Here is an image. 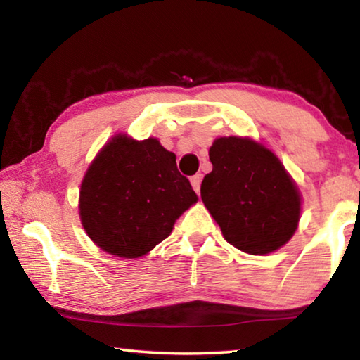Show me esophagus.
I'll return each mask as SVG.
<instances>
[{
  "mask_svg": "<svg viewBox=\"0 0 360 360\" xmlns=\"http://www.w3.org/2000/svg\"><path fill=\"white\" fill-rule=\"evenodd\" d=\"M191 184L193 187V191L200 195V186H202V174H195L191 178Z\"/></svg>",
  "mask_w": 360,
  "mask_h": 360,
  "instance_id": "obj_1",
  "label": "esophagus"
}]
</instances>
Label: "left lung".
Segmentation results:
<instances>
[{"mask_svg":"<svg viewBox=\"0 0 360 360\" xmlns=\"http://www.w3.org/2000/svg\"><path fill=\"white\" fill-rule=\"evenodd\" d=\"M210 160L202 200L224 238L251 255L284 246L298 227L302 195L281 160L246 136L214 139Z\"/></svg>","mask_w":360,"mask_h":360,"instance_id":"8db88e82","label":"left lung"}]
</instances>
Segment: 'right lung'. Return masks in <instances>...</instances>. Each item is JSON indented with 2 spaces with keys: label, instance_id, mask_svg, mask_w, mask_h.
I'll list each match as a JSON object with an SVG mask.
<instances>
[{
  "label": "right lung",
  "instance_id": "1",
  "mask_svg": "<svg viewBox=\"0 0 360 360\" xmlns=\"http://www.w3.org/2000/svg\"><path fill=\"white\" fill-rule=\"evenodd\" d=\"M176 167V155L157 138L119 133L90 163L79 192L85 233L103 251L138 259L169 236L176 219L197 203Z\"/></svg>",
  "mask_w": 360,
  "mask_h": 360
}]
</instances>
